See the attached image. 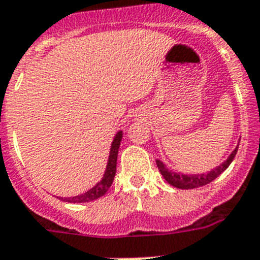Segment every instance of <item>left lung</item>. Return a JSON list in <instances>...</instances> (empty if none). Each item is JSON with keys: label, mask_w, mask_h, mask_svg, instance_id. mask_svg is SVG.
Segmentation results:
<instances>
[{"label": "left lung", "mask_w": 260, "mask_h": 260, "mask_svg": "<svg viewBox=\"0 0 260 260\" xmlns=\"http://www.w3.org/2000/svg\"><path fill=\"white\" fill-rule=\"evenodd\" d=\"M239 141L240 139L238 140V144L235 145V148L233 149V152L230 153L229 157L223 163H220L218 167H215L214 170L208 171L206 174H181V172L170 171L167 168L166 164L159 159H156V164H157L160 174L166 179L167 183H170L171 185H174L176 188L192 189L198 188V187H203V185L208 184L212 180H215L219 175L223 174L229 168L230 164L233 163L234 157H235L236 152H238V148H239Z\"/></svg>", "instance_id": "1"}]
</instances>
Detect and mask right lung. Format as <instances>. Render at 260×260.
<instances>
[{
	"label": "right lung",
	"mask_w": 260,
	"mask_h": 260,
	"mask_svg": "<svg viewBox=\"0 0 260 260\" xmlns=\"http://www.w3.org/2000/svg\"><path fill=\"white\" fill-rule=\"evenodd\" d=\"M121 139H123V131L120 129L115 135L113 140H112L111 149H109L108 163H107V167H105V172L103 175V178H101V180L97 184H94L92 188L88 189L84 193H81V195L71 196V198H58V199L62 200V202H67V203H86V202H92V200L99 199V198L104 195L105 192L109 189L112 183H113V179H115L117 153H119Z\"/></svg>",
	"instance_id": "right-lung-1"
}]
</instances>
